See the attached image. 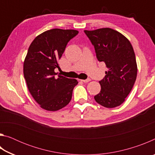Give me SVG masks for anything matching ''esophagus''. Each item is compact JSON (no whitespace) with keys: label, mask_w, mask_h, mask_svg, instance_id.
Returning <instances> with one entry per match:
<instances>
[{"label":"esophagus","mask_w":155,"mask_h":155,"mask_svg":"<svg viewBox=\"0 0 155 155\" xmlns=\"http://www.w3.org/2000/svg\"><path fill=\"white\" fill-rule=\"evenodd\" d=\"M81 81H82V82H83V83H88V82H90V81H91V79L90 78H87V79H85V80H81Z\"/></svg>","instance_id":"1"}]
</instances>
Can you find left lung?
<instances>
[{"mask_svg":"<svg viewBox=\"0 0 155 155\" xmlns=\"http://www.w3.org/2000/svg\"><path fill=\"white\" fill-rule=\"evenodd\" d=\"M95 48L96 57L108 70L99 81L100 93L95 101L107 108H114L124 103L130 92L137 74L134 50L130 41L118 31L110 28L85 30Z\"/></svg>","mask_w":155,"mask_h":155,"instance_id":"left-lung-1","label":"left lung"}]
</instances>
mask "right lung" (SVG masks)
<instances>
[{
  "label": "right lung",
  "instance_id": "obj_1",
  "mask_svg": "<svg viewBox=\"0 0 155 155\" xmlns=\"http://www.w3.org/2000/svg\"><path fill=\"white\" fill-rule=\"evenodd\" d=\"M78 33L73 29L44 31L34 39L26 56L23 73L28 90L39 105L46 111L64 108L72 99L73 89L78 84L54 72L68 41Z\"/></svg>",
  "mask_w": 155,
  "mask_h": 155
}]
</instances>
